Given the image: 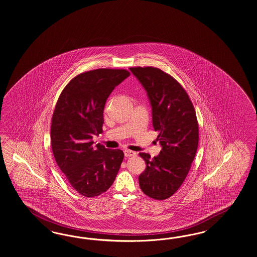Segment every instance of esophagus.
Masks as SVG:
<instances>
[{
	"mask_svg": "<svg viewBox=\"0 0 257 257\" xmlns=\"http://www.w3.org/2000/svg\"><path fill=\"white\" fill-rule=\"evenodd\" d=\"M124 155H125V158H132V157H135V156H136V153H135V152L131 151V150H125V151H124Z\"/></svg>",
	"mask_w": 257,
	"mask_h": 257,
	"instance_id": "esophagus-1",
	"label": "esophagus"
}]
</instances>
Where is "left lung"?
Segmentation results:
<instances>
[{
  "label": "left lung",
  "mask_w": 257,
  "mask_h": 257,
  "mask_svg": "<svg viewBox=\"0 0 257 257\" xmlns=\"http://www.w3.org/2000/svg\"><path fill=\"white\" fill-rule=\"evenodd\" d=\"M147 93L152 107V122L158 132L161 151L151 158L140 153L145 161L139 184L146 196L155 199L171 197L184 183L198 145L196 112L184 88L170 74L154 67L130 68Z\"/></svg>",
  "instance_id": "1"
}]
</instances>
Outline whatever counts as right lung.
I'll list each match as a JSON object with an SVG mask.
<instances>
[{
    "label": "right lung",
    "mask_w": 257,
    "mask_h": 257,
    "mask_svg": "<svg viewBox=\"0 0 257 257\" xmlns=\"http://www.w3.org/2000/svg\"><path fill=\"white\" fill-rule=\"evenodd\" d=\"M130 76L125 70L98 69L71 80L53 112L54 158L73 186L84 197H97L110 188L124 158L119 149L93 146L102 132L106 100L114 87Z\"/></svg>",
    "instance_id": "add662e5"
}]
</instances>
